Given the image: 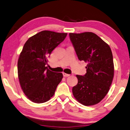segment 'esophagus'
Listing matches in <instances>:
<instances>
[{"instance_id":"esophagus-1","label":"esophagus","mask_w":130,"mask_h":130,"mask_svg":"<svg viewBox=\"0 0 130 130\" xmlns=\"http://www.w3.org/2000/svg\"><path fill=\"white\" fill-rule=\"evenodd\" d=\"M63 75L64 77H68V76H69L70 75V74H67L66 73H65V72H63Z\"/></svg>"}]
</instances>
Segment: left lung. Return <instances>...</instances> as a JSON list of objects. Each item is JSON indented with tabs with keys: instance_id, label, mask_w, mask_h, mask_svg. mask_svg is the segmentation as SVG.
<instances>
[{
	"instance_id": "1",
	"label": "left lung",
	"mask_w": 130,
	"mask_h": 130,
	"mask_svg": "<svg viewBox=\"0 0 130 130\" xmlns=\"http://www.w3.org/2000/svg\"><path fill=\"white\" fill-rule=\"evenodd\" d=\"M69 35L79 60L87 63L85 75H76L78 82L72 88V94L83 105H95L106 96L112 83L114 75L112 51L108 44L91 32Z\"/></svg>"
}]
</instances>
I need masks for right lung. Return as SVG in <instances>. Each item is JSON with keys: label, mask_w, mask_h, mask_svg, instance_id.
<instances>
[{"label": "right lung", "mask_w": 130, "mask_h": 130, "mask_svg": "<svg viewBox=\"0 0 130 130\" xmlns=\"http://www.w3.org/2000/svg\"><path fill=\"white\" fill-rule=\"evenodd\" d=\"M67 35L42 31L25 43L18 61V78L24 94L34 103L49 101L63 78L62 73L50 71L45 65L48 57Z\"/></svg>", "instance_id": "add662e5"}]
</instances>
